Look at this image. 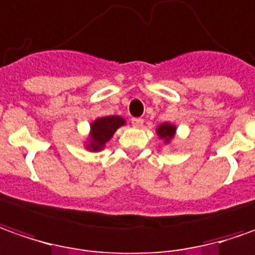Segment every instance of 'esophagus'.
I'll return each mask as SVG.
<instances>
[{
  "mask_svg": "<svg viewBox=\"0 0 255 255\" xmlns=\"http://www.w3.org/2000/svg\"><path fill=\"white\" fill-rule=\"evenodd\" d=\"M131 123H132V126L135 128H141L142 124H143V120L142 119H138V117H135V119H131Z\"/></svg>",
  "mask_w": 255,
  "mask_h": 255,
  "instance_id": "34e87169",
  "label": "esophagus"
}]
</instances>
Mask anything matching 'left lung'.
<instances>
[{"mask_svg": "<svg viewBox=\"0 0 255 255\" xmlns=\"http://www.w3.org/2000/svg\"><path fill=\"white\" fill-rule=\"evenodd\" d=\"M176 126L174 124H170V123H163L160 124L159 127L156 128V134L160 139H163L164 143H169V142L174 138L176 135Z\"/></svg>", "mask_w": 255, "mask_h": 255, "instance_id": "1", "label": "left lung"}]
</instances>
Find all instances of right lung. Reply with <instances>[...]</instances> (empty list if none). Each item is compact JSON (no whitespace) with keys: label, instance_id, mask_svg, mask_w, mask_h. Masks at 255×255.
I'll return each instance as SVG.
<instances>
[{"label":"right lung","instance_id":"add662e5","mask_svg":"<svg viewBox=\"0 0 255 255\" xmlns=\"http://www.w3.org/2000/svg\"><path fill=\"white\" fill-rule=\"evenodd\" d=\"M126 124V120L120 116H107L99 117L91 124V132L88 142H85V148L91 152H99L106 146V143L112 139L114 132Z\"/></svg>","mask_w":255,"mask_h":255}]
</instances>
